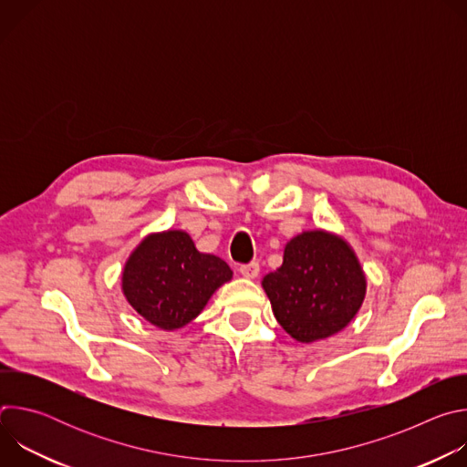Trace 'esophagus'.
Instances as JSON below:
<instances>
[{
    "label": "esophagus",
    "mask_w": 467,
    "mask_h": 467,
    "mask_svg": "<svg viewBox=\"0 0 467 467\" xmlns=\"http://www.w3.org/2000/svg\"><path fill=\"white\" fill-rule=\"evenodd\" d=\"M238 272L245 277V279H254V277H258V272H260V265H258V262H249V264H242L240 268H238Z\"/></svg>",
    "instance_id": "34e87169"
}]
</instances>
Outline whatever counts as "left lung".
<instances>
[{"instance_id":"1","label":"left lung","mask_w":467,"mask_h":467,"mask_svg":"<svg viewBox=\"0 0 467 467\" xmlns=\"http://www.w3.org/2000/svg\"><path fill=\"white\" fill-rule=\"evenodd\" d=\"M262 288L288 335L312 344L337 335L357 316L366 275L342 236L317 229L286 244L283 265L262 279Z\"/></svg>"}]
</instances>
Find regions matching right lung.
<instances>
[{
    "instance_id": "add662e5",
    "label": "right lung",
    "mask_w": 467,
    "mask_h": 467,
    "mask_svg": "<svg viewBox=\"0 0 467 467\" xmlns=\"http://www.w3.org/2000/svg\"><path fill=\"white\" fill-rule=\"evenodd\" d=\"M233 279L216 254L199 253L184 231L146 236L123 265L121 290L151 325L175 330L202 314L213 294Z\"/></svg>"
}]
</instances>
